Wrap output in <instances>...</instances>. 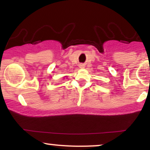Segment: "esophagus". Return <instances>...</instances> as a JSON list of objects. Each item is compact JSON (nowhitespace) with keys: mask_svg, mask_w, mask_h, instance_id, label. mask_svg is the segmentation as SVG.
Wrapping results in <instances>:
<instances>
[{"mask_svg":"<svg viewBox=\"0 0 150 150\" xmlns=\"http://www.w3.org/2000/svg\"><path fill=\"white\" fill-rule=\"evenodd\" d=\"M79 67H80V68H84V67H85V65H84L83 64H81L80 65H79Z\"/></svg>","mask_w":150,"mask_h":150,"instance_id":"obj_1","label":"esophagus"}]
</instances>
